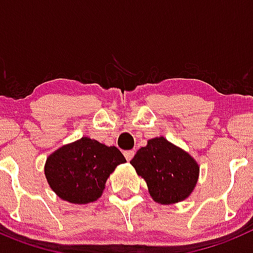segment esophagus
<instances>
[{
  "label": "esophagus",
  "instance_id": "esophagus-1",
  "mask_svg": "<svg viewBox=\"0 0 253 253\" xmlns=\"http://www.w3.org/2000/svg\"><path fill=\"white\" fill-rule=\"evenodd\" d=\"M125 158H126L127 160H131L133 158V155H135V150H127L125 151Z\"/></svg>",
  "mask_w": 253,
  "mask_h": 253
}]
</instances>
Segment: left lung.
Masks as SVG:
<instances>
[{
	"instance_id": "obj_1",
	"label": "left lung",
	"mask_w": 253,
	"mask_h": 253,
	"mask_svg": "<svg viewBox=\"0 0 253 253\" xmlns=\"http://www.w3.org/2000/svg\"><path fill=\"white\" fill-rule=\"evenodd\" d=\"M148 184L154 201L163 205L187 199L199 179V164L163 136L148 141L129 162Z\"/></svg>"
}]
</instances>
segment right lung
Returning <instances> with one entry per match:
<instances>
[{
    "instance_id": "add662e5",
    "label": "right lung",
    "mask_w": 253,
    "mask_h": 253,
    "mask_svg": "<svg viewBox=\"0 0 253 253\" xmlns=\"http://www.w3.org/2000/svg\"><path fill=\"white\" fill-rule=\"evenodd\" d=\"M122 163L126 159L116 146L84 136L50 154L44 174L57 196L71 204H89L102 196L105 181Z\"/></svg>"
}]
</instances>
